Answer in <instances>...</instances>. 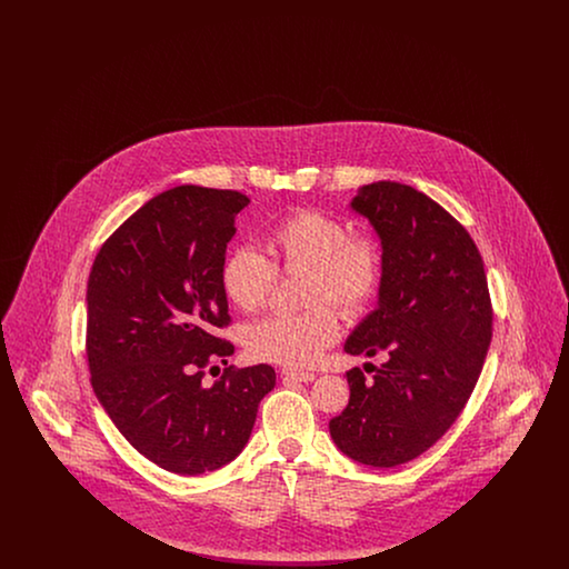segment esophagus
Masks as SVG:
<instances>
[{"label":"esophagus","mask_w":569,"mask_h":569,"mask_svg":"<svg viewBox=\"0 0 569 569\" xmlns=\"http://www.w3.org/2000/svg\"><path fill=\"white\" fill-rule=\"evenodd\" d=\"M283 381H302V383H309L316 379V373H309V371H292V369H286L281 373Z\"/></svg>","instance_id":"1"}]
</instances>
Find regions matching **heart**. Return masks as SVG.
<instances>
[{
	"mask_svg": "<svg viewBox=\"0 0 569 569\" xmlns=\"http://www.w3.org/2000/svg\"><path fill=\"white\" fill-rule=\"evenodd\" d=\"M274 269H305L300 313H274L243 330L249 358L290 369L313 365L339 337L341 316L365 311L381 283V251L371 237L348 234L339 217L318 209H298L269 232V258L253 247L234 249L221 267V286L243 311H258L271 295Z\"/></svg>",
	"mask_w": 569,
	"mask_h": 569,
	"instance_id": "b5f03b06",
	"label": "heart"
}]
</instances>
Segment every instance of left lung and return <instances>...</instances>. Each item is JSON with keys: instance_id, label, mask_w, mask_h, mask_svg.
I'll return each mask as SVG.
<instances>
[{"instance_id": "left-lung-1", "label": "left lung", "mask_w": 569, "mask_h": 569, "mask_svg": "<svg viewBox=\"0 0 569 569\" xmlns=\"http://www.w3.org/2000/svg\"><path fill=\"white\" fill-rule=\"evenodd\" d=\"M350 209L378 234L383 269L378 305L343 350L386 362L373 379L348 371L350 403L328 429L346 457L397 467L427 452L473 392L492 335L487 272L469 232L422 191L378 181Z\"/></svg>"}]
</instances>
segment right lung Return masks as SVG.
Here are the masks:
<instances>
[{
    "instance_id": "obj_1",
    "label": "right lung",
    "mask_w": 569,
    "mask_h": 569,
    "mask_svg": "<svg viewBox=\"0 0 569 569\" xmlns=\"http://www.w3.org/2000/svg\"><path fill=\"white\" fill-rule=\"evenodd\" d=\"M241 191L179 186L126 219L87 281L93 392L136 450L181 476L216 471L243 452L274 371L256 365L204 386V367L234 352L221 286Z\"/></svg>"
}]
</instances>
